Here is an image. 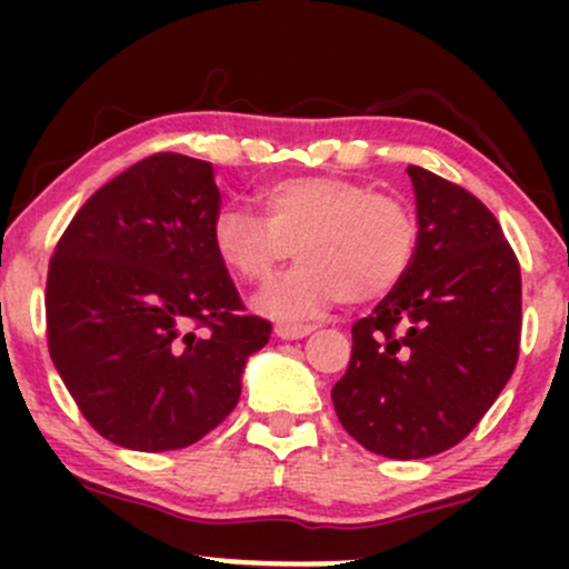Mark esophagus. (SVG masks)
Listing matches in <instances>:
<instances>
[{"label":"esophagus","instance_id":"obj_1","mask_svg":"<svg viewBox=\"0 0 569 569\" xmlns=\"http://www.w3.org/2000/svg\"><path fill=\"white\" fill-rule=\"evenodd\" d=\"M312 331V326H289V323H280L276 326V337L278 339H302Z\"/></svg>","mask_w":569,"mask_h":569}]
</instances>
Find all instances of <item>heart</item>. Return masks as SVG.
I'll list each match as a JSON object with an SVG mask.
<instances>
[{
	"label": "heart",
	"instance_id": "1",
	"mask_svg": "<svg viewBox=\"0 0 569 569\" xmlns=\"http://www.w3.org/2000/svg\"><path fill=\"white\" fill-rule=\"evenodd\" d=\"M262 217L227 208L213 221L221 264L246 283H262L286 259L297 270L272 280L257 307L299 323L345 299L375 302L403 278L415 257L417 224L401 200L337 176H291L259 194Z\"/></svg>",
	"mask_w": 569,
	"mask_h": 569
}]
</instances>
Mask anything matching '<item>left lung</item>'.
<instances>
[{
	"mask_svg": "<svg viewBox=\"0 0 569 569\" xmlns=\"http://www.w3.org/2000/svg\"><path fill=\"white\" fill-rule=\"evenodd\" d=\"M415 257L393 291L352 326L331 388L342 428L369 452L420 460L487 415L519 358L521 272L492 211L468 189L407 168Z\"/></svg>",
	"mask_w": 569,
	"mask_h": 569,
	"instance_id": "left-lung-1",
	"label": "left lung"
}]
</instances>
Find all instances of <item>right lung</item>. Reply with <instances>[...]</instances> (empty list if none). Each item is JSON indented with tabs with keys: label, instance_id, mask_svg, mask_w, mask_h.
Segmentation results:
<instances>
[{
	"label": "right lung",
	"instance_id": "add662e5",
	"mask_svg": "<svg viewBox=\"0 0 569 569\" xmlns=\"http://www.w3.org/2000/svg\"><path fill=\"white\" fill-rule=\"evenodd\" d=\"M219 206L211 162L152 154L98 189L58 240L44 293L50 358L84 420L117 447L166 452L211 433L270 339V323L240 316L213 248Z\"/></svg>",
	"mask_w": 569,
	"mask_h": 569
}]
</instances>
